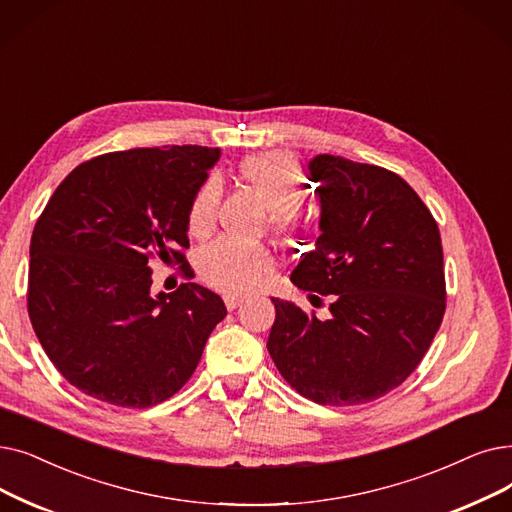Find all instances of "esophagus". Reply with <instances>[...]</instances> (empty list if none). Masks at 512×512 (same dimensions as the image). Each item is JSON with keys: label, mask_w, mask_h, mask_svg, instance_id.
Instances as JSON below:
<instances>
[{"label": "esophagus", "mask_w": 512, "mask_h": 512, "mask_svg": "<svg viewBox=\"0 0 512 512\" xmlns=\"http://www.w3.org/2000/svg\"><path fill=\"white\" fill-rule=\"evenodd\" d=\"M224 301H226V307L230 311H234L242 303V297L240 295H224Z\"/></svg>", "instance_id": "34e87169"}]
</instances>
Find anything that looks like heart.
I'll use <instances>...</instances> for the list:
<instances>
[{"mask_svg":"<svg viewBox=\"0 0 512 512\" xmlns=\"http://www.w3.org/2000/svg\"><path fill=\"white\" fill-rule=\"evenodd\" d=\"M240 175L272 209L270 221L280 232H288L299 221V203L303 198L305 177L293 154L263 152L244 159L238 167ZM221 198V184L217 177H207L196 190L190 211L188 230L194 236H205L213 230L217 207ZM198 274L224 293H249L274 270L276 259L263 244L242 242L236 238H219L198 253Z\"/></svg>","mask_w":512,"mask_h":512,"instance_id":"b5f03b06","label":"heart"}]
</instances>
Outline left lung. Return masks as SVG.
<instances>
[{"instance_id":"1","label":"left lung","mask_w":512,"mask_h":512,"mask_svg":"<svg viewBox=\"0 0 512 512\" xmlns=\"http://www.w3.org/2000/svg\"><path fill=\"white\" fill-rule=\"evenodd\" d=\"M320 196L316 249L291 280L330 297L328 320L272 299L268 351L284 381L322 406L387 395L416 370L446 311L437 221L393 171L332 154L309 161ZM318 295H309L320 299Z\"/></svg>"}]
</instances>
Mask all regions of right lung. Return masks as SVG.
Wrapping results in <instances>:
<instances>
[{"label": "right lung", "mask_w": 512, "mask_h": 512, "mask_svg": "<svg viewBox=\"0 0 512 512\" xmlns=\"http://www.w3.org/2000/svg\"><path fill=\"white\" fill-rule=\"evenodd\" d=\"M219 148L108 152L75 167L31 236L27 309L35 335L73 387L121 408L157 406L196 370L226 305L184 282L152 295V261L180 263L190 203Z\"/></svg>", "instance_id": "1"}]
</instances>
